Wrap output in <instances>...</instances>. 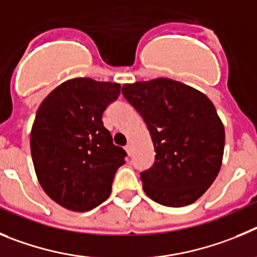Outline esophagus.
I'll return each mask as SVG.
<instances>
[{"label": "esophagus", "mask_w": 257, "mask_h": 257, "mask_svg": "<svg viewBox=\"0 0 257 257\" xmlns=\"http://www.w3.org/2000/svg\"><path fill=\"white\" fill-rule=\"evenodd\" d=\"M125 151L128 152L129 156H132V154H133V146H132V143H128V145L125 146Z\"/></svg>", "instance_id": "obj_1"}]
</instances>
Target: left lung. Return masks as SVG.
<instances>
[{
  "mask_svg": "<svg viewBox=\"0 0 257 257\" xmlns=\"http://www.w3.org/2000/svg\"><path fill=\"white\" fill-rule=\"evenodd\" d=\"M123 96L145 120L155 163L141 173L143 191L169 207L191 205L218 177L225 132L202 92L168 78L123 85Z\"/></svg>",
  "mask_w": 257,
  "mask_h": 257,
  "instance_id": "obj_1",
  "label": "left lung"
}]
</instances>
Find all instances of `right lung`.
<instances>
[{"label":"right lung","mask_w":257,"mask_h":257,"mask_svg":"<svg viewBox=\"0 0 257 257\" xmlns=\"http://www.w3.org/2000/svg\"><path fill=\"white\" fill-rule=\"evenodd\" d=\"M120 84L75 78L60 84L39 106L31 133L34 170L43 191L73 211L107 200L126 152L112 143L102 114Z\"/></svg>","instance_id":"1"}]
</instances>
